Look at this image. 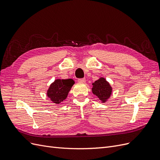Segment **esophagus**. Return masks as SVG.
Wrapping results in <instances>:
<instances>
[{"mask_svg":"<svg viewBox=\"0 0 160 160\" xmlns=\"http://www.w3.org/2000/svg\"><path fill=\"white\" fill-rule=\"evenodd\" d=\"M78 81L79 82H81V83H85L86 82V79L83 78V79H78Z\"/></svg>","mask_w":160,"mask_h":160,"instance_id":"1","label":"esophagus"}]
</instances>
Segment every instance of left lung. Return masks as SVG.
I'll return each instance as SVG.
<instances>
[{
  "instance_id": "left-lung-1",
  "label": "left lung",
  "mask_w": 160,
  "mask_h": 160,
  "mask_svg": "<svg viewBox=\"0 0 160 160\" xmlns=\"http://www.w3.org/2000/svg\"><path fill=\"white\" fill-rule=\"evenodd\" d=\"M92 85H93L92 88L93 93L98 97L102 103L107 101L112 93V88L109 82L106 81L103 77H100L98 80L92 83Z\"/></svg>"
}]
</instances>
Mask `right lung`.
<instances>
[{"instance_id": "1", "label": "right lung", "mask_w": 160, "mask_h": 160, "mask_svg": "<svg viewBox=\"0 0 160 160\" xmlns=\"http://www.w3.org/2000/svg\"><path fill=\"white\" fill-rule=\"evenodd\" d=\"M75 81L71 79H56L47 90V95L53 103L60 104L66 98Z\"/></svg>"}]
</instances>
